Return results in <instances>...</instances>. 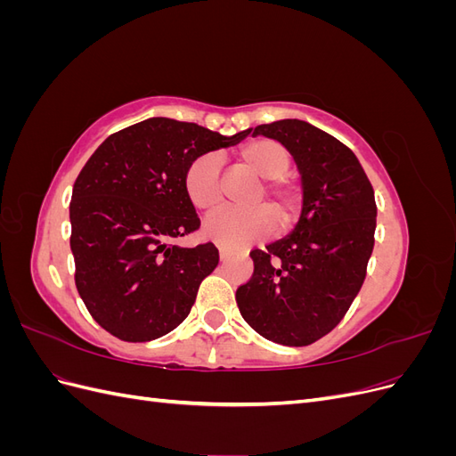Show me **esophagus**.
<instances>
[{
	"instance_id": "obj_1",
	"label": "esophagus",
	"mask_w": 456,
	"mask_h": 456,
	"mask_svg": "<svg viewBox=\"0 0 456 456\" xmlns=\"http://www.w3.org/2000/svg\"><path fill=\"white\" fill-rule=\"evenodd\" d=\"M218 255H220V260L224 262V260H228V258H230V255H232V253H230V249H226V247H218Z\"/></svg>"
}]
</instances>
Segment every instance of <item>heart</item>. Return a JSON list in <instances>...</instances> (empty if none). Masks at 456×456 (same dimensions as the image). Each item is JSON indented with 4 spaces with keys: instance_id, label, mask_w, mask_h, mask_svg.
<instances>
[{
    "instance_id": "obj_1",
    "label": "heart",
    "mask_w": 456,
    "mask_h": 456,
    "mask_svg": "<svg viewBox=\"0 0 456 456\" xmlns=\"http://www.w3.org/2000/svg\"><path fill=\"white\" fill-rule=\"evenodd\" d=\"M240 161L255 176L262 178L253 203L266 198L272 213L285 226L291 223L298 209L297 191L283 181V175L291 167V156L283 144L272 139H256L240 150ZM184 190L191 205L200 211H213L223 201V183H220V158L203 154L188 165L184 175ZM266 207L253 209H220L203 223L205 238L224 247H243L255 240L266 238L273 232L275 220Z\"/></svg>"
}]
</instances>
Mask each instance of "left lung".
I'll use <instances>...</instances> for the list:
<instances>
[{
	"instance_id": "left-lung-1",
	"label": "left lung",
	"mask_w": 456,
	"mask_h": 456,
	"mask_svg": "<svg viewBox=\"0 0 456 456\" xmlns=\"http://www.w3.org/2000/svg\"><path fill=\"white\" fill-rule=\"evenodd\" d=\"M281 142L297 161L302 209L285 238L251 251L255 272L236 300L258 335L308 346L333 330L365 280L375 245V190L354 151L308 121L247 129Z\"/></svg>"
}]
</instances>
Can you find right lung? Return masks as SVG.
I'll return each instance as SVG.
<instances>
[{"instance_id":"obj_1","label":"right lung","mask_w":456,"mask_h":456,"mask_svg":"<svg viewBox=\"0 0 456 456\" xmlns=\"http://www.w3.org/2000/svg\"><path fill=\"white\" fill-rule=\"evenodd\" d=\"M247 134L150 118L94 150L72 190L70 249L77 293L110 335L148 342L186 320L218 249L167 243L200 228L184 175L196 158Z\"/></svg>"}]
</instances>
